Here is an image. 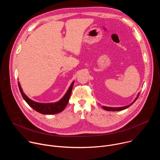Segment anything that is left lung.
<instances>
[{"mask_svg":"<svg viewBox=\"0 0 160 160\" xmlns=\"http://www.w3.org/2000/svg\"><path fill=\"white\" fill-rule=\"evenodd\" d=\"M139 93L138 94V97H137L136 98H135V99L133 101V102H132V103H131L130 105H128V106H123V107H119V108H112V107H106V106H102V108L104 109H105V110H106V111H121V110H123V109H127V108H128L130 106H131L136 100H137V99L138 98V97H139Z\"/></svg>","mask_w":160,"mask_h":160,"instance_id":"1","label":"left lung"}]
</instances>
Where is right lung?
<instances>
[{"label": "right lung", "mask_w": 160, "mask_h": 160, "mask_svg": "<svg viewBox=\"0 0 160 160\" xmlns=\"http://www.w3.org/2000/svg\"><path fill=\"white\" fill-rule=\"evenodd\" d=\"M73 83L74 81L71 84L65 95L59 101L52 103H40L35 102L29 99L24 94L19 82H18V87L22 97L23 98L24 100L27 102V104L33 109L41 114H43V115H54V114H57L63 111L67 106L72 94Z\"/></svg>", "instance_id": "right-lung-1"}]
</instances>
